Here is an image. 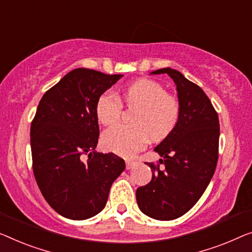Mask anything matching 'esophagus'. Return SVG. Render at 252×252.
<instances>
[{
    "label": "esophagus",
    "instance_id": "34e87169",
    "mask_svg": "<svg viewBox=\"0 0 252 252\" xmlns=\"http://www.w3.org/2000/svg\"><path fill=\"white\" fill-rule=\"evenodd\" d=\"M136 165H137L136 162H131V160H126V170H131V168H133L134 166H136Z\"/></svg>",
    "mask_w": 252,
    "mask_h": 252
}]
</instances>
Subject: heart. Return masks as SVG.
Returning a JSON list of instances; mask_svg holds the SVG:
<instances>
[{
  "label": "heart",
  "mask_w": 252,
  "mask_h": 252,
  "mask_svg": "<svg viewBox=\"0 0 252 252\" xmlns=\"http://www.w3.org/2000/svg\"><path fill=\"white\" fill-rule=\"evenodd\" d=\"M123 99L129 107H137L132 115L134 125H116L102 136L103 147L123 157H133L148 145L150 138L160 141L173 132L178 125L181 106L174 96L158 82L140 79L127 86ZM96 118L103 126H111L122 113V103L113 92L107 90L98 97Z\"/></svg>",
  "instance_id": "1"
}]
</instances>
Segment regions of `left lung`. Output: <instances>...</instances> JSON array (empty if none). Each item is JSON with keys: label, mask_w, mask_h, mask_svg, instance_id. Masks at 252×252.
<instances>
[{"label": "left lung", "mask_w": 252, "mask_h": 252, "mask_svg": "<svg viewBox=\"0 0 252 252\" xmlns=\"http://www.w3.org/2000/svg\"><path fill=\"white\" fill-rule=\"evenodd\" d=\"M153 74L167 73L176 85L181 113L175 129L154 149L164 165L152 168L148 185L139 187L136 197L145 215L171 220L196 205L215 172L219 159L220 121L207 95L179 71L164 67Z\"/></svg>", "instance_id": "8db88e82"}]
</instances>
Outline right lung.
Masks as SVG:
<instances>
[{"label":"right lung","instance_id":"1","mask_svg":"<svg viewBox=\"0 0 252 252\" xmlns=\"http://www.w3.org/2000/svg\"><path fill=\"white\" fill-rule=\"evenodd\" d=\"M121 77L74 69L37 107L30 126L33 175L45 200L66 219L87 220L102 212L112 183L126 168L115 154L95 152L96 102Z\"/></svg>","mask_w":252,"mask_h":252}]
</instances>
